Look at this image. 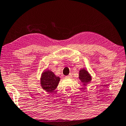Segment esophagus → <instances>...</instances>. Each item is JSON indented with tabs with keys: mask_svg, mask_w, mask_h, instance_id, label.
Listing matches in <instances>:
<instances>
[{
	"mask_svg": "<svg viewBox=\"0 0 126 126\" xmlns=\"http://www.w3.org/2000/svg\"><path fill=\"white\" fill-rule=\"evenodd\" d=\"M72 74H69L68 75H67V76H65V78H72Z\"/></svg>",
	"mask_w": 126,
	"mask_h": 126,
	"instance_id": "1",
	"label": "esophagus"
}]
</instances>
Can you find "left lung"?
I'll return each instance as SVG.
<instances>
[{"instance_id": "obj_1", "label": "left lung", "mask_w": 126, "mask_h": 126, "mask_svg": "<svg viewBox=\"0 0 126 126\" xmlns=\"http://www.w3.org/2000/svg\"><path fill=\"white\" fill-rule=\"evenodd\" d=\"M79 78L82 83H84V85H85L86 84L89 83L91 80V77L89 73L85 69H81L79 71Z\"/></svg>"}]
</instances>
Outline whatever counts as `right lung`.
I'll return each mask as SVG.
<instances>
[{
    "mask_svg": "<svg viewBox=\"0 0 126 126\" xmlns=\"http://www.w3.org/2000/svg\"><path fill=\"white\" fill-rule=\"evenodd\" d=\"M60 81V78L57 77L53 72L46 70L42 74L41 78V85L47 92L51 93L57 88Z\"/></svg>",
    "mask_w": 126,
    "mask_h": 126,
    "instance_id": "obj_1",
    "label": "right lung"
}]
</instances>
